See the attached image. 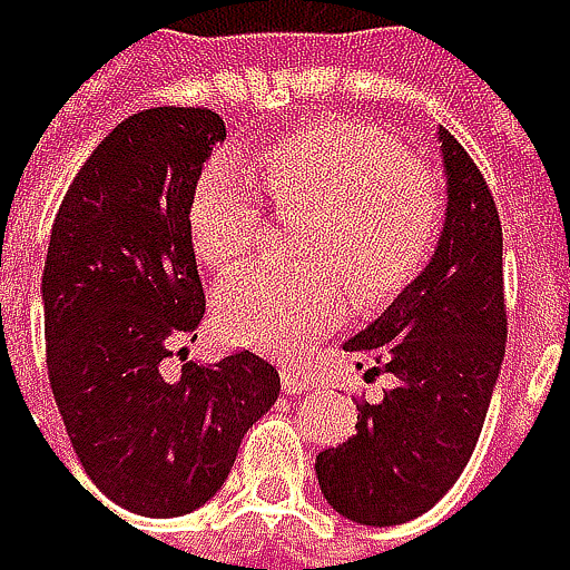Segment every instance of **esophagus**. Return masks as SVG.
Wrapping results in <instances>:
<instances>
[{
    "label": "esophagus",
    "instance_id": "1",
    "mask_svg": "<svg viewBox=\"0 0 570 570\" xmlns=\"http://www.w3.org/2000/svg\"><path fill=\"white\" fill-rule=\"evenodd\" d=\"M281 390H284L286 396H303V393H309V390H313V380H309V376H303V373L284 370V373H281Z\"/></svg>",
    "mask_w": 570,
    "mask_h": 570
}]
</instances>
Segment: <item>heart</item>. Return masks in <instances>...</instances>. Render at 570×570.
<instances>
[{
  "label": "heart",
  "mask_w": 570,
  "mask_h": 570,
  "mask_svg": "<svg viewBox=\"0 0 570 570\" xmlns=\"http://www.w3.org/2000/svg\"><path fill=\"white\" fill-rule=\"evenodd\" d=\"M281 207L313 210L306 261L316 267L286 274L254 267L227 277L214 316L220 333L274 356H293L346 313V284L366 299L390 296L429 261L442 197L429 168L405 161L402 148L363 121H320L267 145L257 155ZM190 240L204 264H240L264 234V207L244 168L210 161L190 197Z\"/></svg>",
  "instance_id": "1"
}]
</instances>
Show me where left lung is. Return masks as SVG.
<instances>
[{
    "instance_id": "1",
    "label": "left lung",
    "mask_w": 570,
    "mask_h": 570,
    "mask_svg": "<svg viewBox=\"0 0 570 570\" xmlns=\"http://www.w3.org/2000/svg\"><path fill=\"white\" fill-rule=\"evenodd\" d=\"M445 224L432 261L343 343L396 380L363 405L356 435L316 455L323 499L356 524L429 512L469 465L505 360L502 220L465 148L439 128Z\"/></svg>"
}]
</instances>
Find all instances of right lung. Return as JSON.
Instances as JSON below:
<instances>
[{"label": "right lung", "mask_w": 570, "mask_h": 570, "mask_svg": "<svg viewBox=\"0 0 570 570\" xmlns=\"http://www.w3.org/2000/svg\"><path fill=\"white\" fill-rule=\"evenodd\" d=\"M210 108L125 118L75 174L46 254L49 383L88 479L125 512L174 518L227 482L244 432L277 402L250 350L214 366L165 360L204 320L190 197L214 145Z\"/></svg>", "instance_id": "1"}]
</instances>
